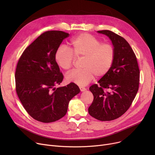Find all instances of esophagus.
I'll return each mask as SVG.
<instances>
[{"instance_id": "esophagus-1", "label": "esophagus", "mask_w": 155, "mask_h": 155, "mask_svg": "<svg viewBox=\"0 0 155 155\" xmlns=\"http://www.w3.org/2000/svg\"><path fill=\"white\" fill-rule=\"evenodd\" d=\"M80 90L81 92H84L85 91H86V88L85 87H80Z\"/></svg>"}]
</instances>
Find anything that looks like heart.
<instances>
[{
	"mask_svg": "<svg viewBox=\"0 0 155 155\" xmlns=\"http://www.w3.org/2000/svg\"><path fill=\"white\" fill-rule=\"evenodd\" d=\"M116 50L109 43L101 41L88 33H82L73 38L70 48L61 46L54 53V60L58 66L68 70L74 65L75 59L84 58L82 70H73L66 76L68 82L85 86L94 79L106 75L115 60Z\"/></svg>",
	"mask_w": 155,
	"mask_h": 155,
	"instance_id": "obj_1",
	"label": "heart"
}]
</instances>
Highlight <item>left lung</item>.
Listing matches in <instances>:
<instances>
[{
    "instance_id": "left-lung-1",
    "label": "left lung",
    "mask_w": 155,
    "mask_h": 155,
    "mask_svg": "<svg viewBox=\"0 0 155 155\" xmlns=\"http://www.w3.org/2000/svg\"><path fill=\"white\" fill-rule=\"evenodd\" d=\"M97 32L110 39L116 56L107 74L89 88L94 100L88 110L96 119L109 121L123 115L131 105L139 88L140 72L136 54L124 38L109 30Z\"/></svg>"
}]
</instances>
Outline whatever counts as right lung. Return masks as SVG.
I'll return each mask as SVG.
<instances>
[{
	"label": "right lung",
	"instance_id": "1",
	"mask_svg": "<svg viewBox=\"0 0 155 155\" xmlns=\"http://www.w3.org/2000/svg\"><path fill=\"white\" fill-rule=\"evenodd\" d=\"M68 36L61 31L43 32L23 51L16 67V93L28 114L42 123L64 117L70 101L80 91L74 83L54 87L63 79L54 53Z\"/></svg>",
	"mask_w": 155,
	"mask_h": 155
}]
</instances>
